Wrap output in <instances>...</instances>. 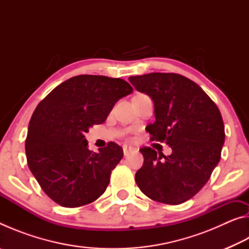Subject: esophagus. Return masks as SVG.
<instances>
[{
    "label": "esophagus",
    "mask_w": 249,
    "mask_h": 249,
    "mask_svg": "<svg viewBox=\"0 0 249 249\" xmlns=\"http://www.w3.org/2000/svg\"><path fill=\"white\" fill-rule=\"evenodd\" d=\"M123 151H124V156H128L132 151H134V148L133 147L130 146H127V145H124L123 146Z\"/></svg>",
    "instance_id": "esophagus-1"
}]
</instances>
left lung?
<instances>
[{
	"label": "left lung",
	"instance_id": "8db88e82",
	"mask_svg": "<svg viewBox=\"0 0 249 249\" xmlns=\"http://www.w3.org/2000/svg\"><path fill=\"white\" fill-rule=\"evenodd\" d=\"M154 101L155 119L146 127L151 141L166 142L172 154L140 149L144 163L135 181L145 196L166 204L191 199L220 161L224 123L216 104L192 80L178 73L153 72L128 78Z\"/></svg>",
	"mask_w": 249,
	"mask_h": 249
}]
</instances>
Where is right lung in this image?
<instances>
[{"instance_id":"right-lung-1","label":"right lung","mask_w":249,"mask_h":249,"mask_svg":"<svg viewBox=\"0 0 249 249\" xmlns=\"http://www.w3.org/2000/svg\"><path fill=\"white\" fill-rule=\"evenodd\" d=\"M132 92L123 79L81 74L59 84L37 105L25 151L28 168L53 202L78 208L103 195L123 148L109 142L92 153L84 134L102 124L117 101Z\"/></svg>"}]
</instances>
